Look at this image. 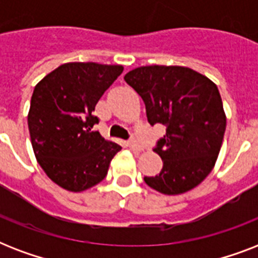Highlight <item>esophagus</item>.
Listing matches in <instances>:
<instances>
[{"instance_id":"obj_1","label":"esophagus","mask_w":258,"mask_h":258,"mask_svg":"<svg viewBox=\"0 0 258 258\" xmlns=\"http://www.w3.org/2000/svg\"><path fill=\"white\" fill-rule=\"evenodd\" d=\"M128 146L131 147V150H134V151H142V150H143L142 145H139L137 139H135L134 137L128 141Z\"/></svg>"}]
</instances>
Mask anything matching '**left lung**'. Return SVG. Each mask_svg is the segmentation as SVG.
Segmentation results:
<instances>
[{"mask_svg":"<svg viewBox=\"0 0 258 258\" xmlns=\"http://www.w3.org/2000/svg\"><path fill=\"white\" fill-rule=\"evenodd\" d=\"M124 80L145 101L150 124L166 125L154 149L163 167L158 175L145 176L146 183L167 196L198 186L216 165L226 128L216 84L178 66L139 67Z\"/></svg>","mask_w":258,"mask_h":258,"instance_id":"left-lung-1","label":"left lung"}]
</instances>
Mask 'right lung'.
I'll list each match as a JSON object with an SVG mask.
<instances>
[{
  "label": "right lung",
  "mask_w": 258,
  "mask_h": 258,
  "mask_svg": "<svg viewBox=\"0 0 258 258\" xmlns=\"http://www.w3.org/2000/svg\"><path fill=\"white\" fill-rule=\"evenodd\" d=\"M123 72L121 66L67 62L34 87L28 113L38 165L60 187L84 191L104 179L121 147L92 127L97 101Z\"/></svg>",
  "instance_id": "1"
}]
</instances>
